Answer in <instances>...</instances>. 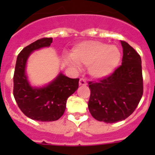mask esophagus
<instances>
[{
	"label": "esophagus",
	"mask_w": 155,
	"mask_h": 155,
	"mask_svg": "<svg viewBox=\"0 0 155 155\" xmlns=\"http://www.w3.org/2000/svg\"><path fill=\"white\" fill-rule=\"evenodd\" d=\"M79 84H80V86H85V85H87V82H86V80H85L84 79H83V78H81V79H80Z\"/></svg>",
	"instance_id": "obj_1"
}]
</instances>
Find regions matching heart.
I'll use <instances>...</instances> for the list:
<instances>
[{
  "label": "heart",
  "instance_id": "1",
  "mask_svg": "<svg viewBox=\"0 0 155 155\" xmlns=\"http://www.w3.org/2000/svg\"><path fill=\"white\" fill-rule=\"evenodd\" d=\"M69 65L73 69L79 65L89 66L90 75L97 79L107 77L117 67L120 52L113 45H107L99 41H85L77 44L71 51Z\"/></svg>",
  "mask_w": 155,
  "mask_h": 155
}]
</instances>
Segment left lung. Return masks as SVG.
I'll return each mask as SVG.
<instances>
[{
  "mask_svg": "<svg viewBox=\"0 0 155 155\" xmlns=\"http://www.w3.org/2000/svg\"><path fill=\"white\" fill-rule=\"evenodd\" d=\"M120 42L121 65L107 77L88 82V109L99 121L115 123L126 119L134 112L143 94L141 57L127 42Z\"/></svg>",
  "mask_w": 155,
  "mask_h": 155,
  "instance_id": "8db88e82",
  "label": "left lung"
}]
</instances>
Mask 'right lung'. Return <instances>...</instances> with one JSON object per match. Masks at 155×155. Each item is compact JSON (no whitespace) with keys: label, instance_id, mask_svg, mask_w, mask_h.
I'll return each mask as SVG.
<instances>
[{"label":"right lung","instance_id":"add662e5","mask_svg":"<svg viewBox=\"0 0 155 155\" xmlns=\"http://www.w3.org/2000/svg\"><path fill=\"white\" fill-rule=\"evenodd\" d=\"M52 38H42L23 48L16 62L13 75V97L21 111L30 119L54 121L63 116L67 100L79 87L80 79H71L60 73L44 87H32L25 75V64L31 52L50 47Z\"/></svg>","mask_w":155,"mask_h":155}]
</instances>
